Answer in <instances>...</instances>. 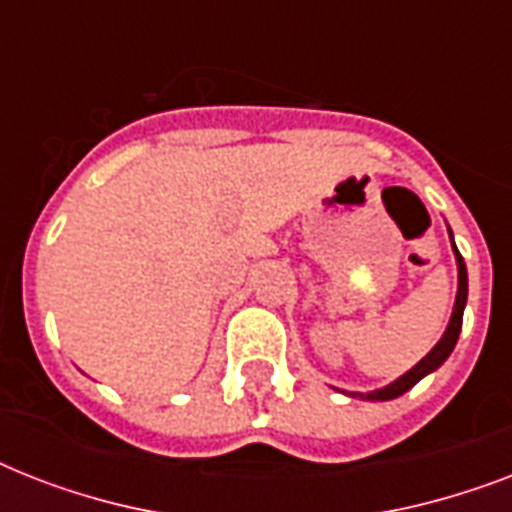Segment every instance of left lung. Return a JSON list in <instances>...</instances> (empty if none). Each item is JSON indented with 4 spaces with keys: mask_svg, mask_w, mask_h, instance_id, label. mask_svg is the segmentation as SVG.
Instances as JSON below:
<instances>
[{
    "mask_svg": "<svg viewBox=\"0 0 512 512\" xmlns=\"http://www.w3.org/2000/svg\"><path fill=\"white\" fill-rule=\"evenodd\" d=\"M449 241H452L454 260H457V297H454L452 316H449V324H446L441 340L430 348L428 356L420 358L409 372H404L398 380L385 385V388L369 390V393H358V390H350V393L348 390H340V393H345V396L350 398H361V401H390V398L404 396L406 390H412L422 377H428V374L436 372L438 366L452 356L454 345H457V337H460L462 332V313H465V305H468V268H465V260H462L460 249H457V244H454L452 228H449Z\"/></svg>",
    "mask_w": 512,
    "mask_h": 512,
    "instance_id": "left-lung-1",
    "label": "left lung"
}]
</instances>
